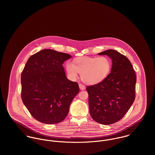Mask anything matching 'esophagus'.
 Segmentation results:
<instances>
[{"instance_id": "esophagus-1", "label": "esophagus", "mask_w": 155, "mask_h": 155, "mask_svg": "<svg viewBox=\"0 0 155 155\" xmlns=\"http://www.w3.org/2000/svg\"><path fill=\"white\" fill-rule=\"evenodd\" d=\"M79 88H80V89H81V90H84V89H85V86L84 85L82 84H80L79 85Z\"/></svg>"}]
</instances>
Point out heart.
I'll list each match as a JSON object with an SVG mask.
<instances>
[{"label":"heart","instance_id":"obj_1","mask_svg":"<svg viewBox=\"0 0 155 155\" xmlns=\"http://www.w3.org/2000/svg\"><path fill=\"white\" fill-rule=\"evenodd\" d=\"M111 68L110 60L105 56L79 57L74 60L73 64L68 63L66 66L71 79H76L79 73L82 80L87 84H95L104 80L109 75Z\"/></svg>","mask_w":155,"mask_h":155}]
</instances>
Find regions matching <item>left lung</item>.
Listing matches in <instances>:
<instances>
[{
    "label": "left lung",
    "instance_id": "8db88e82",
    "mask_svg": "<svg viewBox=\"0 0 155 155\" xmlns=\"http://www.w3.org/2000/svg\"><path fill=\"white\" fill-rule=\"evenodd\" d=\"M112 60L110 73L101 82L88 86L89 113L103 125L120 120L130 109L135 98L136 74L130 61L113 49L100 52Z\"/></svg>",
    "mask_w": 155,
    "mask_h": 155
}]
</instances>
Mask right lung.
<instances>
[{
    "label": "right lung",
    "mask_w": 155,
    "mask_h": 155,
    "mask_svg": "<svg viewBox=\"0 0 155 155\" xmlns=\"http://www.w3.org/2000/svg\"><path fill=\"white\" fill-rule=\"evenodd\" d=\"M71 57L43 49L27 60L21 73V99L31 115L46 124L62 122L79 93L77 82L67 78L63 63Z\"/></svg>",
    "instance_id": "add662e5"
}]
</instances>
